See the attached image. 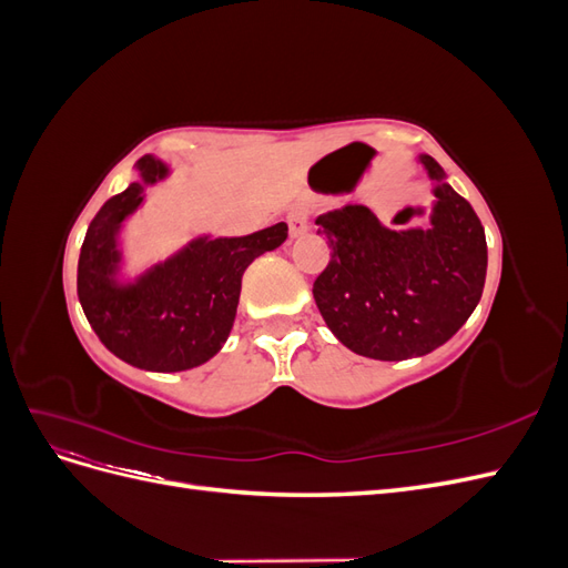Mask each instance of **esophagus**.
Returning a JSON list of instances; mask_svg holds the SVG:
<instances>
[{"label": "esophagus", "mask_w": 568, "mask_h": 568, "mask_svg": "<svg viewBox=\"0 0 568 568\" xmlns=\"http://www.w3.org/2000/svg\"><path fill=\"white\" fill-rule=\"evenodd\" d=\"M286 222H288V234L291 236H303L307 234V230H311V211L305 209V205H294V209L288 211L286 215Z\"/></svg>", "instance_id": "34e87169"}]
</instances>
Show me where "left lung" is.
Returning <instances> with one entry per match:
<instances>
[{"instance_id":"8db88e82","label":"left lung","mask_w":568,"mask_h":568,"mask_svg":"<svg viewBox=\"0 0 568 568\" xmlns=\"http://www.w3.org/2000/svg\"><path fill=\"white\" fill-rule=\"evenodd\" d=\"M417 161L434 182L428 227L390 230L367 205L315 220L332 248L313 286L320 315L343 346L388 363L450 341L486 284L488 246L478 215L432 156L419 153Z\"/></svg>"}]
</instances>
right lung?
I'll return each mask as SVG.
<instances>
[{"mask_svg":"<svg viewBox=\"0 0 568 568\" xmlns=\"http://www.w3.org/2000/svg\"><path fill=\"white\" fill-rule=\"evenodd\" d=\"M136 180L90 222L78 261V298L99 341L146 372H184L220 353L236 317L242 277L257 255L286 242V222L248 236H196L163 263L123 277L120 230L144 203L146 186L170 175L142 156Z\"/></svg>","mask_w":568,"mask_h":568,"instance_id":"1","label":"right lung"}]
</instances>
